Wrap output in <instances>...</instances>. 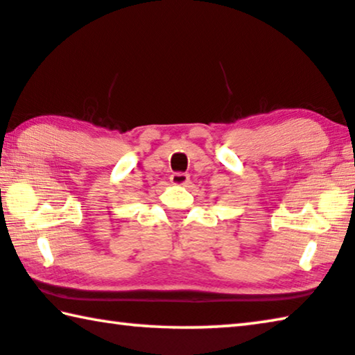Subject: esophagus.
<instances>
[{
  "label": "esophagus",
  "instance_id": "esophagus-1",
  "mask_svg": "<svg viewBox=\"0 0 355 355\" xmlns=\"http://www.w3.org/2000/svg\"><path fill=\"white\" fill-rule=\"evenodd\" d=\"M170 181L174 184V185H185L189 181H190V176L187 173H173Z\"/></svg>",
  "mask_w": 355,
  "mask_h": 355
}]
</instances>
